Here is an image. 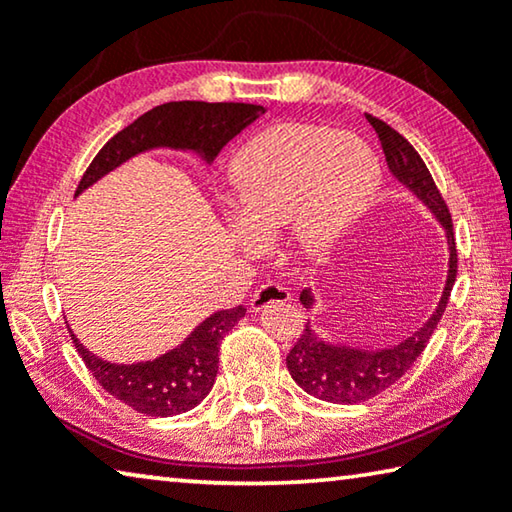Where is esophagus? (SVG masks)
<instances>
[{"label": "esophagus", "instance_id": "esophagus-1", "mask_svg": "<svg viewBox=\"0 0 512 512\" xmlns=\"http://www.w3.org/2000/svg\"><path fill=\"white\" fill-rule=\"evenodd\" d=\"M289 300H291V294L287 287L269 282V285H262L255 291L253 298H250V307H253V312H262L266 307L289 303Z\"/></svg>", "mask_w": 512, "mask_h": 512}]
</instances>
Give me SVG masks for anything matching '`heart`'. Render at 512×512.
I'll return each instance as SVG.
<instances>
[{"mask_svg":"<svg viewBox=\"0 0 512 512\" xmlns=\"http://www.w3.org/2000/svg\"><path fill=\"white\" fill-rule=\"evenodd\" d=\"M234 237L243 253L282 234L307 259H326L380 189L367 145L319 125H278L234 152L227 166Z\"/></svg>","mask_w":512,"mask_h":512,"instance_id":"heart-1","label":"heart"}]
</instances>
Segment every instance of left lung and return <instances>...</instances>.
<instances>
[{
	"label": "left lung",
	"instance_id": "8db88e82",
	"mask_svg": "<svg viewBox=\"0 0 512 512\" xmlns=\"http://www.w3.org/2000/svg\"><path fill=\"white\" fill-rule=\"evenodd\" d=\"M367 120L376 129L380 143H383L389 173L442 225L446 250H449V271H446L442 296L437 300L433 314L428 316L424 326L394 346L360 348L342 342H330V339L321 337L312 326V321L307 319L303 335H300L296 346L287 355V369L291 378L296 380L298 387H303L307 394L316 396V399L346 405L369 401L373 396L383 394L387 387H392L396 380H401L408 373V369L417 362L421 351L426 348L428 339L433 337L437 323H440L446 310V303H449L458 273L456 237H453L451 214L426 164L421 161L417 150L383 120L373 116H367ZM300 303L307 307V312L314 310L316 296L312 294V289L300 291Z\"/></svg>",
	"mask_w": 512,
	"mask_h": 512
}]
</instances>
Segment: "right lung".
I'll return each mask as SVG.
<instances>
[{
    "label": "right lung",
    "instance_id": "right-lung-1",
    "mask_svg": "<svg viewBox=\"0 0 512 512\" xmlns=\"http://www.w3.org/2000/svg\"><path fill=\"white\" fill-rule=\"evenodd\" d=\"M266 109L257 104L234 102H166L143 113L132 125L118 132L97 152L93 164L81 177L75 196L102 180L104 175L127 164L129 159L152 150L193 152L212 164L227 141L243 132ZM246 316L243 307L221 310L198 323L182 344L154 360L120 364L102 360L88 351L68 326L72 342L88 371L111 396L148 417H173L189 412L212 392L218 371L221 339Z\"/></svg>",
    "mask_w": 512,
    "mask_h": 512
}]
</instances>
